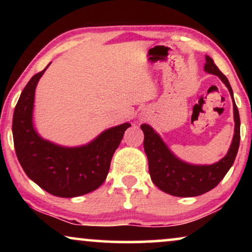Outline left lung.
<instances>
[{"label": "left lung", "mask_w": 252, "mask_h": 252, "mask_svg": "<svg viewBox=\"0 0 252 252\" xmlns=\"http://www.w3.org/2000/svg\"><path fill=\"white\" fill-rule=\"evenodd\" d=\"M204 71L219 77L233 99L234 136L226 156L211 165H195L184 161L170 150L159 134L148 124H142L143 147L149 163L151 180L160 190L178 197H194L210 191L222 180L235 160L240 146V115L234 101L232 87L228 79L223 75L210 56H205Z\"/></svg>", "instance_id": "left-lung-1"}]
</instances>
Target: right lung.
<instances>
[{"mask_svg":"<svg viewBox=\"0 0 252 252\" xmlns=\"http://www.w3.org/2000/svg\"><path fill=\"white\" fill-rule=\"evenodd\" d=\"M48 66L31 78L15 108L12 135L16 155L27 177L39 187L58 197H77L95 190L105 181L113 154L130 124L103 130L79 147H63L41 137L33 124L34 98L37 82Z\"/></svg>","mask_w":252,"mask_h":252,"instance_id":"1","label":"right lung"}]
</instances>
